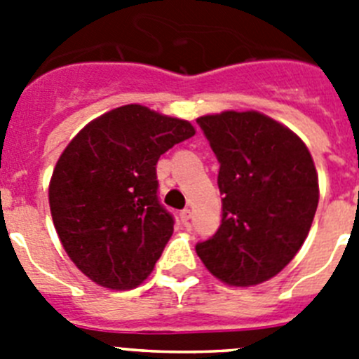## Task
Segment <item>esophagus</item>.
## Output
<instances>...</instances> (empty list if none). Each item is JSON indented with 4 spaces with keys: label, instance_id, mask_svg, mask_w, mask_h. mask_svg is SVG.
Returning <instances> with one entry per match:
<instances>
[{
    "label": "esophagus",
    "instance_id": "1",
    "mask_svg": "<svg viewBox=\"0 0 359 359\" xmlns=\"http://www.w3.org/2000/svg\"><path fill=\"white\" fill-rule=\"evenodd\" d=\"M180 219H182V223L187 224L190 219V210H182L180 212Z\"/></svg>",
    "mask_w": 359,
    "mask_h": 359
}]
</instances>
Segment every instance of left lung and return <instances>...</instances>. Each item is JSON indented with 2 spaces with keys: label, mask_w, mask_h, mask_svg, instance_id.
Here are the masks:
<instances>
[{
  "label": "left lung",
  "mask_w": 359,
  "mask_h": 359,
  "mask_svg": "<svg viewBox=\"0 0 359 359\" xmlns=\"http://www.w3.org/2000/svg\"><path fill=\"white\" fill-rule=\"evenodd\" d=\"M198 123L221 163L223 219L196 252L228 286L262 284L309 233L320 198L315 161L300 136L259 111H223Z\"/></svg>",
  "instance_id": "left-lung-1"
}]
</instances>
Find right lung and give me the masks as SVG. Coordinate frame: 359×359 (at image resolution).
I'll return each mask as SVG.
<instances>
[{"instance_id": "right-lung-1", "label": "right lung", "mask_w": 359, "mask_h": 359, "mask_svg": "<svg viewBox=\"0 0 359 359\" xmlns=\"http://www.w3.org/2000/svg\"><path fill=\"white\" fill-rule=\"evenodd\" d=\"M194 135L189 120L128 104L66 145L50 180V212L65 252L95 284L133 290L151 275L174 231L158 201L156 163Z\"/></svg>"}]
</instances>
